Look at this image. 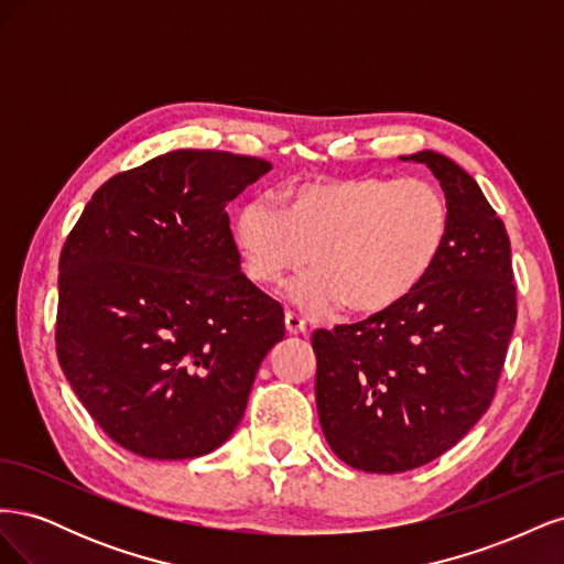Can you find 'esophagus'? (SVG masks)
Listing matches in <instances>:
<instances>
[{
	"label": "esophagus",
	"mask_w": 564,
	"mask_h": 564,
	"mask_svg": "<svg viewBox=\"0 0 564 564\" xmlns=\"http://www.w3.org/2000/svg\"><path fill=\"white\" fill-rule=\"evenodd\" d=\"M284 327L289 334H303L305 332V319L301 315H296L294 311L284 313Z\"/></svg>",
	"instance_id": "1"
}]
</instances>
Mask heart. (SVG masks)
<instances>
[{
	"label": "heart",
	"mask_w": 564,
	"mask_h": 564,
	"mask_svg": "<svg viewBox=\"0 0 564 564\" xmlns=\"http://www.w3.org/2000/svg\"><path fill=\"white\" fill-rule=\"evenodd\" d=\"M449 237V204L423 178H334L292 185L282 209L256 199L237 212L232 242L245 278L278 289L315 265L292 296L311 313L348 305L379 315L412 296Z\"/></svg>",
	"instance_id": "b5f03b06"
}]
</instances>
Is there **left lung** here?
<instances>
[{
	"label": "left lung",
	"instance_id": "8db88e82",
	"mask_svg": "<svg viewBox=\"0 0 564 564\" xmlns=\"http://www.w3.org/2000/svg\"><path fill=\"white\" fill-rule=\"evenodd\" d=\"M402 160L429 166L445 191L440 261L395 308L313 334L322 433L365 473L425 466L480 421L518 317L510 240L480 185L433 150Z\"/></svg>",
	"mask_w": 564,
	"mask_h": 564
}]
</instances>
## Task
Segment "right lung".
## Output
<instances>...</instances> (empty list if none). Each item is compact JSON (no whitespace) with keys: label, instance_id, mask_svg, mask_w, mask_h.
<instances>
[{"label":"right lung","instance_id":"obj_1","mask_svg":"<svg viewBox=\"0 0 564 564\" xmlns=\"http://www.w3.org/2000/svg\"><path fill=\"white\" fill-rule=\"evenodd\" d=\"M268 172L232 152H166L100 185L67 235L58 362L119 447L195 458L242 421L284 311L240 270L226 204Z\"/></svg>","mask_w":564,"mask_h":564}]
</instances>
